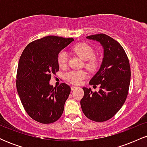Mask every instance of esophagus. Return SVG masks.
<instances>
[{
  "label": "esophagus",
  "instance_id": "obj_1",
  "mask_svg": "<svg viewBox=\"0 0 147 147\" xmlns=\"http://www.w3.org/2000/svg\"><path fill=\"white\" fill-rule=\"evenodd\" d=\"M77 88H78V87L75 86H71V90H75V89Z\"/></svg>",
  "mask_w": 147,
  "mask_h": 147
}]
</instances>
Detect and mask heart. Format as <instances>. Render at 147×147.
Wrapping results in <instances>:
<instances>
[{"label":"heart","instance_id":"obj_1","mask_svg":"<svg viewBox=\"0 0 147 147\" xmlns=\"http://www.w3.org/2000/svg\"><path fill=\"white\" fill-rule=\"evenodd\" d=\"M72 50L81 59L84 61H86L85 65L88 70H95L97 67V61L95 58H93L94 50L90 45L86 43H79L72 48ZM57 61L60 67L65 66L68 61V53L65 50L61 51L57 57ZM86 73L83 70H79V71L73 70V71L68 72L65 75V79L74 84H80L82 81L86 78Z\"/></svg>","mask_w":147,"mask_h":147}]
</instances>
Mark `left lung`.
<instances>
[{
  "mask_svg": "<svg viewBox=\"0 0 147 147\" xmlns=\"http://www.w3.org/2000/svg\"><path fill=\"white\" fill-rule=\"evenodd\" d=\"M86 38L100 43L104 56L99 70L89 82L99 84V90L93 92L84 87L81 107L88 119L104 122L113 117L125 102L131 80L129 61L122 45L111 36L98 34Z\"/></svg>",
  "mask_w": 147,
  "mask_h": 147,
  "instance_id": "obj_1",
  "label": "left lung"
}]
</instances>
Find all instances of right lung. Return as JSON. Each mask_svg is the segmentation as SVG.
Listing matches in <instances>:
<instances>
[{"mask_svg":"<svg viewBox=\"0 0 147 147\" xmlns=\"http://www.w3.org/2000/svg\"><path fill=\"white\" fill-rule=\"evenodd\" d=\"M73 41L45 36L27 45L20 57L16 75L18 95L27 113L42 124L56 122L63 112L70 87L62 83L54 88L50 81L59 70V53Z\"/></svg>","mask_w":147,"mask_h":147,"instance_id":"1","label":"right lung"}]
</instances>
